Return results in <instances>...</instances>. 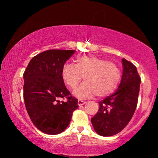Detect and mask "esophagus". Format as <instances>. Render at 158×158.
I'll return each mask as SVG.
<instances>
[{"label":"esophagus","instance_id":"1","mask_svg":"<svg viewBox=\"0 0 158 158\" xmlns=\"http://www.w3.org/2000/svg\"><path fill=\"white\" fill-rule=\"evenodd\" d=\"M85 103H86L85 101H82V100H78V101H77V104H78V106H83L85 104Z\"/></svg>","mask_w":158,"mask_h":158}]
</instances>
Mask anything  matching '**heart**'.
<instances>
[{"mask_svg":"<svg viewBox=\"0 0 158 158\" xmlns=\"http://www.w3.org/2000/svg\"><path fill=\"white\" fill-rule=\"evenodd\" d=\"M84 77L85 82L73 92L79 98H86L96 94L104 97L117 87L121 70L113 62L94 55L78 56L75 64L65 63L62 69V77L67 85L75 89Z\"/></svg>","mask_w":158,"mask_h":158,"instance_id":"b5f03b06","label":"heart"}]
</instances>
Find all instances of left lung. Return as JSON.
Segmentation results:
<instances>
[{"instance_id":"obj_1","label":"left lung","mask_w":158,"mask_h":158,"mask_svg":"<svg viewBox=\"0 0 158 158\" xmlns=\"http://www.w3.org/2000/svg\"><path fill=\"white\" fill-rule=\"evenodd\" d=\"M122 81L114 94L99 101V109L91 118L95 131L103 137L115 135L127 127L137 108L141 79L137 68L122 59Z\"/></svg>"}]
</instances>
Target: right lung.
Returning <instances> with one entry per match:
<instances>
[{"label":"right lung","instance_id":"add662e5","mask_svg":"<svg viewBox=\"0 0 158 158\" xmlns=\"http://www.w3.org/2000/svg\"><path fill=\"white\" fill-rule=\"evenodd\" d=\"M75 50L49 49L34 56L23 73V100L27 113L36 128L48 135H58L70 124L77 99L67 89L62 69ZM65 99L60 102L59 99Z\"/></svg>","mask_w":158,"mask_h":158}]
</instances>
